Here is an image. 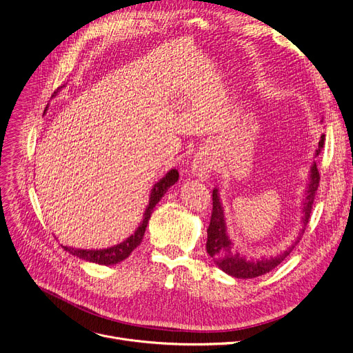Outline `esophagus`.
<instances>
[{"label":"esophagus","mask_w":353,"mask_h":353,"mask_svg":"<svg viewBox=\"0 0 353 353\" xmlns=\"http://www.w3.org/2000/svg\"><path fill=\"white\" fill-rule=\"evenodd\" d=\"M212 171V163L205 155H198L196 159L193 160L192 167H190V172L193 176L198 178H206Z\"/></svg>","instance_id":"esophagus-1"}]
</instances>
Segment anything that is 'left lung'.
<instances>
[{
  "label": "left lung",
  "instance_id": "obj_1",
  "mask_svg": "<svg viewBox=\"0 0 353 353\" xmlns=\"http://www.w3.org/2000/svg\"><path fill=\"white\" fill-rule=\"evenodd\" d=\"M321 141L319 143V150H316V154L320 152L324 141V136H321ZM320 183V174L317 170L316 163L311 165L310 174H308V183L304 190V198L301 202V228L299 232L297 240L285 251H282L278 255L273 256H261V258H247L243 255L237 247L234 245L232 240L228 237L227 232V224H225V216H224V208L220 201L219 189H213V212L210 224L208 228V243H206V251L213 258L214 263L225 272L227 275L239 279H252L256 276H262L265 273L275 269L278 265H281L288 255L293 251V248L300 243L303 232L305 230V225L310 219V213L312 209V202H314L316 193Z\"/></svg>",
  "mask_w": 353,
  "mask_h": 353
}]
</instances>
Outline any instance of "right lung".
Instances as JSON below:
<instances>
[{
	"instance_id": "right-lung-1",
	"label": "right lung",
	"mask_w": 353,
	"mask_h": 353,
	"mask_svg": "<svg viewBox=\"0 0 353 353\" xmlns=\"http://www.w3.org/2000/svg\"><path fill=\"white\" fill-rule=\"evenodd\" d=\"M63 88H64V85L59 87L54 94H57ZM178 178H179L178 171L171 170L159 182L154 183V186L150 192V196H148V205L145 208V212L143 213V220L140 221V225L137 227L134 234H132V236L128 237L123 243L109 247V248H103V250H80V248H68V247H64V250L80 259L99 263V265H106V266L116 265V263L125 261L133 252V250H136L140 245L155 205L161 201V198L167 193L170 186H172L178 181Z\"/></svg>"
}]
</instances>
